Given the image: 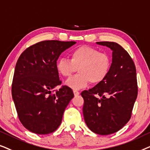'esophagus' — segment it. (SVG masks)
I'll list each match as a JSON object with an SVG mask.
<instances>
[{"mask_svg": "<svg viewBox=\"0 0 150 150\" xmlns=\"http://www.w3.org/2000/svg\"><path fill=\"white\" fill-rule=\"evenodd\" d=\"M73 93H74V95H75V97H76V96H78L79 95V93L77 91H73Z\"/></svg>", "mask_w": 150, "mask_h": 150, "instance_id": "obj_1", "label": "esophagus"}]
</instances>
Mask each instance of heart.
I'll list each match as a JSON object with an SVG mask.
<instances>
[{"mask_svg":"<svg viewBox=\"0 0 150 150\" xmlns=\"http://www.w3.org/2000/svg\"><path fill=\"white\" fill-rule=\"evenodd\" d=\"M112 65L110 55L98 49L82 46L73 50L71 60L59 58L56 62V69L64 77H70L78 69L79 74L70 77L65 84L70 88L77 91L84 88L89 83L98 84L108 75Z\"/></svg>","mask_w":150,"mask_h":150,"instance_id":"heart-1","label":"heart"}]
</instances>
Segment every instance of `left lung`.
I'll return each instance as SVG.
<instances>
[{
  "label": "left lung",
  "instance_id": "1",
  "mask_svg": "<svg viewBox=\"0 0 150 150\" xmlns=\"http://www.w3.org/2000/svg\"><path fill=\"white\" fill-rule=\"evenodd\" d=\"M96 43L112 50V65L104 81L81 93L83 115L91 131L108 135L119 131L130 119L138 94L137 72L132 59L119 44Z\"/></svg>",
  "mask_w": 150,
  "mask_h": 150
}]
</instances>
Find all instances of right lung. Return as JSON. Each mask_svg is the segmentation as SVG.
<instances>
[{
    "instance_id": "1",
    "label": "right lung",
    "mask_w": 150,
    "mask_h": 150,
    "mask_svg": "<svg viewBox=\"0 0 150 150\" xmlns=\"http://www.w3.org/2000/svg\"><path fill=\"white\" fill-rule=\"evenodd\" d=\"M76 42L45 40L27 48L16 64L11 87L19 119L25 128L38 134L53 132L61 124L63 113L74 94L60 85L56 62L61 53Z\"/></svg>"
}]
</instances>
